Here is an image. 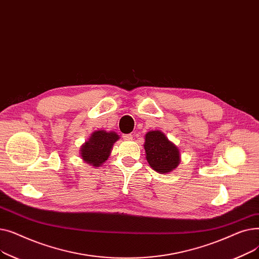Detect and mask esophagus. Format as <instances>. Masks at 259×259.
<instances>
[{"label":"esophagus","instance_id":"34e87169","mask_svg":"<svg viewBox=\"0 0 259 259\" xmlns=\"http://www.w3.org/2000/svg\"><path fill=\"white\" fill-rule=\"evenodd\" d=\"M122 138H124V140H126V141H131L133 139V135L132 134H125Z\"/></svg>","mask_w":259,"mask_h":259}]
</instances>
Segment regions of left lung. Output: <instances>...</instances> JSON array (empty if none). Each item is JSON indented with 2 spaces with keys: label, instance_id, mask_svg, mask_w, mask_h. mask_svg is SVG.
Masks as SVG:
<instances>
[{
  "label": "left lung",
  "instance_id": "1",
  "mask_svg": "<svg viewBox=\"0 0 259 259\" xmlns=\"http://www.w3.org/2000/svg\"><path fill=\"white\" fill-rule=\"evenodd\" d=\"M144 148L149 165L157 172H171L180 164L181 158L178 147L160 131L148 132Z\"/></svg>",
  "mask_w": 259,
  "mask_h": 259
}]
</instances>
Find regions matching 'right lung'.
I'll list each match as a JSON object with an SVG mask.
<instances>
[{"label": "right lung", "mask_w": 259, "mask_h": 259, "mask_svg": "<svg viewBox=\"0 0 259 259\" xmlns=\"http://www.w3.org/2000/svg\"><path fill=\"white\" fill-rule=\"evenodd\" d=\"M117 140L118 135L115 132L95 131L92 133L90 140L81 146L80 156L87 164L99 167L107 160L113 144Z\"/></svg>", "instance_id": "1"}]
</instances>
